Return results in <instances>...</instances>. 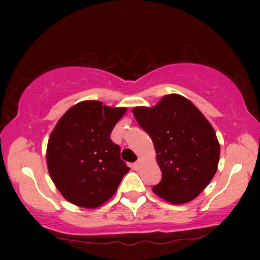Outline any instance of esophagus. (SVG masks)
<instances>
[{
	"instance_id": "esophagus-1",
	"label": "esophagus",
	"mask_w": 260,
	"mask_h": 260,
	"mask_svg": "<svg viewBox=\"0 0 260 260\" xmlns=\"http://www.w3.org/2000/svg\"><path fill=\"white\" fill-rule=\"evenodd\" d=\"M141 166H142V159H138L137 162H135L134 165H133V169L134 170H138L141 168Z\"/></svg>"
}]
</instances>
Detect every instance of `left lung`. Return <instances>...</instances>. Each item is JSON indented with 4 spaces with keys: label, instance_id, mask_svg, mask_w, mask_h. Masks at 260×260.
Instances as JSON below:
<instances>
[{
    "label": "left lung",
    "instance_id": "obj_1",
    "mask_svg": "<svg viewBox=\"0 0 260 260\" xmlns=\"http://www.w3.org/2000/svg\"><path fill=\"white\" fill-rule=\"evenodd\" d=\"M135 118L151 137L162 180L152 191L173 205L194 200L214 177L220 144L202 112L183 95L162 97L155 106H136Z\"/></svg>",
    "mask_w": 260,
    "mask_h": 260
}]
</instances>
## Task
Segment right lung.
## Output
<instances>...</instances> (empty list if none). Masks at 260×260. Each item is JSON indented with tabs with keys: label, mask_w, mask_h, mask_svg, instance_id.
<instances>
[{
	"label": "right lung",
	"mask_w": 260,
	"mask_h": 260,
	"mask_svg": "<svg viewBox=\"0 0 260 260\" xmlns=\"http://www.w3.org/2000/svg\"><path fill=\"white\" fill-rule=\"evenodd\" d=\"M126 108L98 101L73 105L49 136L46 161L49 176L63 198L84 208H97L116 193L130 168L120 159L119 145L110 140Z\"/></svg>",
	"instance_id": "right-lung-1"
}]
</instances>
